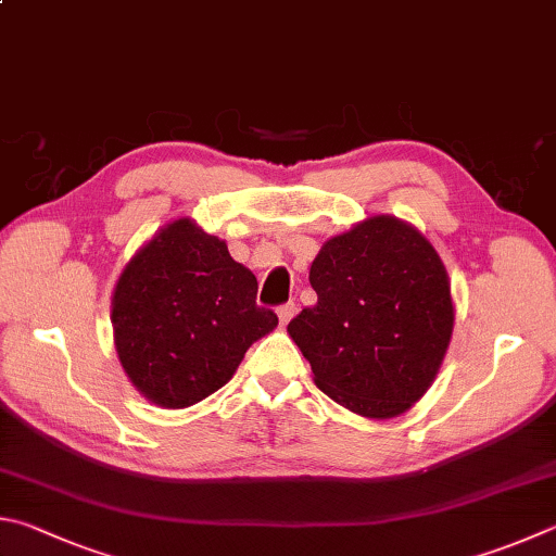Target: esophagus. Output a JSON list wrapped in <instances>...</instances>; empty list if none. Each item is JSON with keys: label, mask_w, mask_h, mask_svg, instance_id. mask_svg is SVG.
I'll use <instances>...</instances> for the list:
<instances>
[{"label": "esophagus", "mask_w": 556, "mask_h": 556, "mask_svg": "<svg viewBox=\"0 0 556 556\" xmlns=\"http://www.w3.org/2000/svg\"><path fill=\"white\" fill-rule=\"evenodd\" d=\"M277 316H279L281 326H287V323L296 316V304H294V301H289V304H281L277 308Z\"/></svg>", "instance_id": "esophagus-1"}]
</instances>
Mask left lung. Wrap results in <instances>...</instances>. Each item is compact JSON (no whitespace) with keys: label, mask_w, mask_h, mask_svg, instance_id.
Segmentation results:
<instances>
[{"label":"left lung","mask_w":556,"mask_h":556,"mask_svg":"<svg viewBox=\"0 0 556 556\" xmlns=\"http://www.w3.org/2000/svg\"><path fill=\"white\" fill-rule=\"evenodd\" d=\"M318 294L287 330L316 387L365 418L406 413L435 381L452 338L447 269L418 228L371 216L323 243Z\"/></svg>","instance_id":"obj_1"}]
</instances>
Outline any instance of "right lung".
Here are the masks:
<instances>
[{
  "label": "right lung",
  "instance_id": "1",
  "mask_svg": "<svg viewBox=\"0 0 556 556\" xmlns=\"http://www.w3.org/2000/svg\"><path fill=\"white\" fill-rule=\"evenodd\" d=\"M257 279L228 245L177 218L140 248L111 299L116 355L130 383L163 408H187L236 375L252 342L277 328Z\"/></svg>",
  "mask_w": 556,
  "mask_h": 556
}]
</instances>
